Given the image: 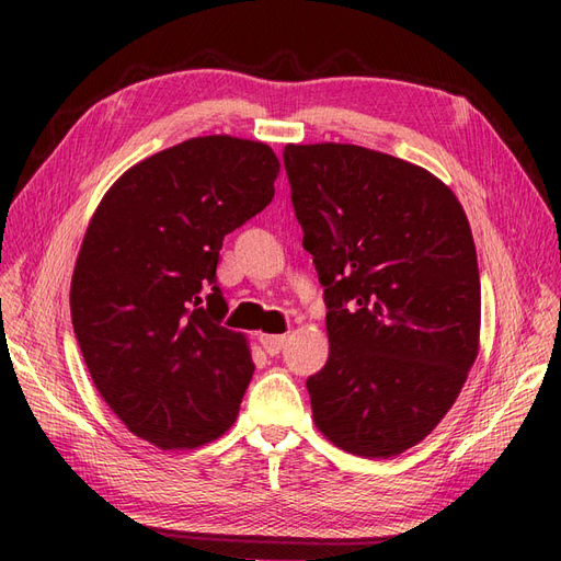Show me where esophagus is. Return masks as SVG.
<instances>
[{
	"mask_svg": "<svg viewBox=\"0 0 561 561\" xmlns=\"http://www.w3.org/2000/svg\"><path fill=\"white\" fill-rule=\"evenodd\" d=\"M260 344L268 355H276L285 344V334H260Z\"/></svg>",
	"mask_w": 561,
	"mask_h": 561,
	"instance_id": "34e87169",
	"label": "esophagus"
}]
</instances>
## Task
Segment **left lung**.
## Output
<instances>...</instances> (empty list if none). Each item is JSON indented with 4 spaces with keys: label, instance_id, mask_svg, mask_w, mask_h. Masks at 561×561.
Instances as JSON below:
<instances>
[{
    "label": "left lung",
    "instance_id": "left-lung-1",
    "mask_svg": "<svg viewBox=\"0 0 561 561\" xmlns=\"http://www.w3.org/2000/svg\"><path fill=\"white\" fill-rule=\"evenodd\" d=\"M283 161L330 309L328 363L307 381L316 428L348 454L398 456L445 419L478 358L468 217L443 180L383 151L285 145Z\"/></svg>",
    "mask_w": 561,
    "mask_h": 561
}]
</instances>
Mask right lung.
<instances>
[{
	"mask_svg": "<svg viewBox=\"0 0 561 561\" xmlns=\"http://www.w3.org/2000/svg\"><path fill=\"white\" fill-rule=\"evenodd\" d=\"M278 173L264 142L184 140L128 168L83 233L70 287L83 363L124 426L163 451L213 443L239 416L254 363L222 325L215 268Z\"/></svg>",
	"mask_w": 561,
	"mask_h": 561,
	"instance_id": "obj_1",
	"label": "right lung"
}]
</instances>
